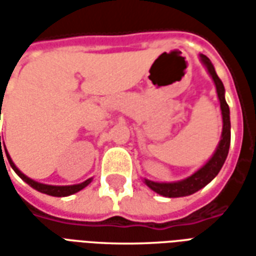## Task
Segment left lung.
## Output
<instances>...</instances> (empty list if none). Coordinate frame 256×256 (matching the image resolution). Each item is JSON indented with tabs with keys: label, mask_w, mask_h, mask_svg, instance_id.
<instances>
[{
	"label": "left lung",
	"mask_w": 256,
	"mask_h": 256,
	"mask_svg": "<svg viewBox=\"0 0 256 256\" xmlns=\"http://www.w3.org/2000/svg\"><path fill=\"white\" fill-rule=\"evenodd\" d=\"M200 60L202 63L206 66L207 71L211 75V78L214 80L215 88H216V94L220 98V112H222V134H220V141L216 150H215L214 155L211 156L206 164L202 168H198V172H193L192 176L185 178L182 181H177V182H155V181H150L144 178V182L150 186L154 192L159 193L162 196L166 198H182V196H189L192 193L198 192L202 188H204L208 182H211L218 172L224 166L226 158H228V152H229V146H230V112H229V106L225 100V88L222 80L218 78V75L215 72V68L212 63L210 62V58L204 54H200Z\"/></svg>",
	"instance_id": "obj_1"
}]
</instances>
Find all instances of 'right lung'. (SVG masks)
I'll use <instances>...</instances> for the list:
<instances>
[{
  "label": "right lung",
  "mask_w": 256,
  "mask_h": 256,
  "mask_svg": "<svg viewBox=\"0 0 256 256\" xmlns=\"http://www.w3.org/2000/svg\"><path fill=\"white\" fill-rule=\"evenodd\" d=\"M0 112H1V110H0ZM0 150H1V136H0ZM5 152H6V158H8V162H9V164H10V167L14 168V172H16V174H18V176H19V177L22 178L24 182L28 184L31 188H34L36 190H38V192L45 193V194H49V196H56V198H64V196H70V194H74V193L79 192V190H80V189H84V186H88V185L92 182V180H93V178H89V180H86L84 182L76 184V185H68V186H56V185L40 184V182H36V181H34V180L28 178L27 176H24L23 172H20L19 168L14 166V163L12 162V159H10V156H9L8 150H5Z\"/></svg>",
  "instance_id": "1"
}]
</instances>
